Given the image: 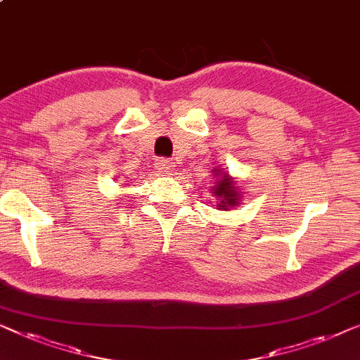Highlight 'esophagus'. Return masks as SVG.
I'll use <instances>...</instances> for the list:
<instances>
[{
    "mask_svg": "<svg viewBox=\"0 0 360 360\" xmlns=\"http://www.w3.org/2000/svg\"><path fill=\"white\" fill-rule=\"evenodd\" d=\"M155 166H156V168H158L160 171H169V169H173L174 163H173V161H171V160H168V158H160V160H156Z\"/></svg>",
    "mask_w": 360,
    "mask_h": 360,
    "instance_id": "1",
    "label": "esophagus"
}]
</instances>
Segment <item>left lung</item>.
Returning <instances> with one entry per match:
<instances>
[{
	"instance_id": "left-lung-1",
	"label": "left lung",
	"mask_w": 360,
	"mask_h": 360,
	"mask_svg": "<svg viewBox=\"0 0 360 360\" xmlns=\"http://www.w3.org/2000/svg\"><path fill=\"white\" fill-rule=\"evenodd\" d=\"M214 186H212V194L215 195V199L219 200L217 207L219 209L229 210L231 207L238 205L241 202V195H240V189H238L236 181L230 178L226 173H221V169H214Z\"/></svg>"
}]
</instances>
